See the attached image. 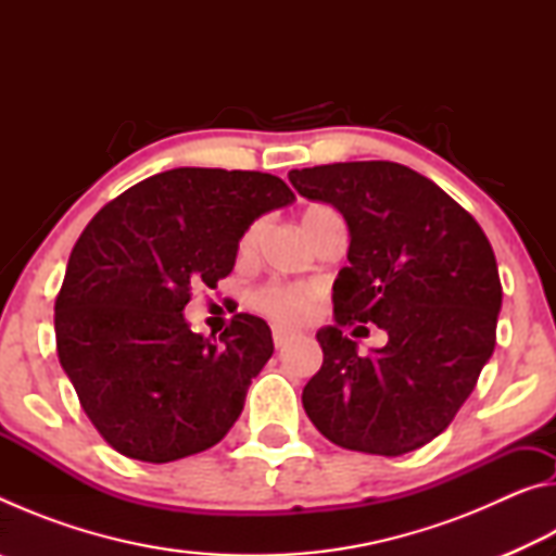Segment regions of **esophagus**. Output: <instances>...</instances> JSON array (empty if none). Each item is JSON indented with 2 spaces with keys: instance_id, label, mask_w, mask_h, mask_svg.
Returning <instances> with one entry per match:
<instances>
[{
  "instance_id": "34e87169",
  "label": "esophagus",
  "mask_w": 556,
  "mask_h": 556,
  "mask_svg": "<svg viewBox=\"0 0 556 556\" xmlns=\"http://www.w3.org/2000/svg\"><path fill=\"white\" fill-rule=\"evenodd\" d=\"M291 338H294V333H289L287 328H279V326H275V331H271V341H275V348L277 351H281V348H285Z\"/></svg>"
}]
</instances>
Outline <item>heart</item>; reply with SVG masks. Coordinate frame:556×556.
<instances>
[{
    "label": "heart",
    "mask_w": 556,
    "mask_h": 556,
    "mask_svg": "<svg viewBox=\"0 0 556 556\" xmlns=\"http://www.w3.org/2000/svg\"><path fill=\"white\" fill-rule=\"evenodd\" d=\"M331 215L336 213L328 208V205H321V203L306 205V208L301 211V230L308 232L316 223H321L324 218H331ZM260 230H262L260 223L252 225V228L242 235L240 250H250L252 244H255ZM255 306L262 314H267L279 324H299L304 321L308 312H312V291L301 287H289V285H269L255 294Z\"/></svg>",
    "instance_id": "obj_1"
}]
</instances>
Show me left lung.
Instances as JSON below:
<instances>
[{"label":"left lung","instance_id":"8db88e82","mask_svg":"<svg viewBox=\"0 0 556 556\" xmlns=\"http://www.w3.org/2000/svg\"><path fill=\"white\" fill-rule=\"evenodd\" d=\"M289 181L341 211L351 230V265L333 285L336 326L316 333L324 365L301 394L308 419L363 454L429 444L493 355L503 287L491 242L473 215L409 166L326 164L294 168ZM353 323L384 327L389 345L357 356L342 333Z\"/></svg>","mask_w":556,"mask_h":556}]
</instances>
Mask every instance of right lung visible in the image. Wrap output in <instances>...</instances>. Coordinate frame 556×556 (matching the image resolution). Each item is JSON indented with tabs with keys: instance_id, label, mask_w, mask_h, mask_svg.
Returning a JSON list of instances; mask_svg holds the SVG:
<instances>
[{
	"instance_id": "add662e5",
	"label": "right lung",
	"mask_w": 556,
	"mask_h": 556,
	"mask_svg": "<svg viewBox=\"0 0 556 556\" xmlns=\"http://www.w3.org/2000/svg\"><path fill=\"white\" fill-rule=\"evenodd\" d=\"M294 201L262 172L172 168L110 201L75 242L55 296V348L92 427L122 456L168 464L218 444L275 353L238 314L218 341L184 308L215 289L260 215Z\"/></svg>"
}]
</instances>
